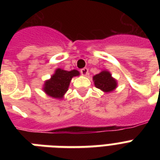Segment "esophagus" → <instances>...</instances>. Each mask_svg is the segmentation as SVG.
<instances>
[{
    "label": "esophagus",
    "mask_w": 160,
    "mask_h": 160,
    "mask_svg": "<svg viewBox=\"0 0 160 160\" xmlns=\"http://www.w3.org/2000/svg\"><path fill=\"white\" fill-rule=\"evenodd\" d=\"M80 73H81V75H84V76H87L89 75V70H88L87 68H83L80 70Z\"/></svg>",
    "instance_id": "34e87169"
}]
</instances>
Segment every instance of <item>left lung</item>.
Instances as JSON below:
<instances>
[{"label":"left lung","instance_id":"obj_1","mask_svg":"<svg viewBox=\"0 0 160 160\" xmlns=\"http://www.w3.org/2000/svg\"><path fill=\"white\" fill-rule=\"evenodd\" d=\"M95 86L105 93H110L117 88L118 83L109 70H103L99 74L93 76Z\"/></svg>","mask_w":160,"mask_h":160}]
</instances>
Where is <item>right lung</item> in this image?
<instances>
[{
	"label": "right lung",
	"instance_id": "add662e5",
	"mask_svg": "<svg viewBox=\"0 0 160 160\" xmlns=\"http://www.w3.org/2000/svg\"><path fill=\"white\" fill-rule=\"evenodd\" d=\"M79 75L80 72L76 70L67 71L57 68L51 77L45 81L42 88L43 91L50 97L62 100L65 93L67 92L72 78Z\"/></svg>",
	"mask_w": 160,
	"mask_h": 160
}]
</instances>
